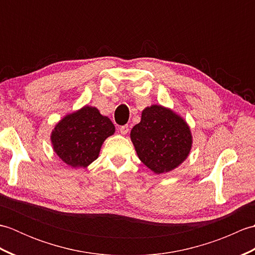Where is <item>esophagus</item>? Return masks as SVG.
Returning a JSON list of instances; mask_svg holds the SVG:
<instances>
[{
  "label": "esophagus",
  "mask_w": 255,
  "mask_h": 255,
  "mask_svg": "<svg viewBox=\"0 0 255 255\" xmlns=\"http://www.w3.org/2000/svg\"><path fill=\"white\" fill-rule=\"evenodd\" d=\"M119 131H121V133H123V134H127L129 131L128 125H124V126H122L121 128H119Z\"/></svg>",
  "instance_id": "esophagus-1"
}]
</instances>
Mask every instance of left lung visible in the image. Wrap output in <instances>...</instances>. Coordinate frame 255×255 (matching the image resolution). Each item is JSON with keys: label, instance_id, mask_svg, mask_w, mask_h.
I'll list each match as a JSON object with an SVG mask.
<instances>
[{"label": "left lung", "instance_id": "left-lung-1", "mask_svg": "<svg viewBox=\"0 0 255 255\" xmlns=\"http://www.w3.org/2000/svg\"><path fill=\"white\" fill-rule=\"evenodd\" d=\"M130 139L138 158L155 174L180 166L191 152V128L180 115L162 105L145 107Z\"/></svg>", "mask_w": 255, "mask_h": 255}]
</instances>
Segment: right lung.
<instances>
[{
	"label": "right lung",
	"instance_id": "add662e5",
	"mask_svg": "<svg viewBox=\"0 0 255 255\" xmlns=\"http://www.w3.org/2000/svg\"><path fill=\"white\" fill-rule=\"evenodd\" d=\"M115 132V126L96 107L83 106L64 116L51 132L53 151L64 163L86 167L99 158L103 142Z\"/></svg>",
	"mask_w": 255,
	"mask_h": 255
}]
</instances>
